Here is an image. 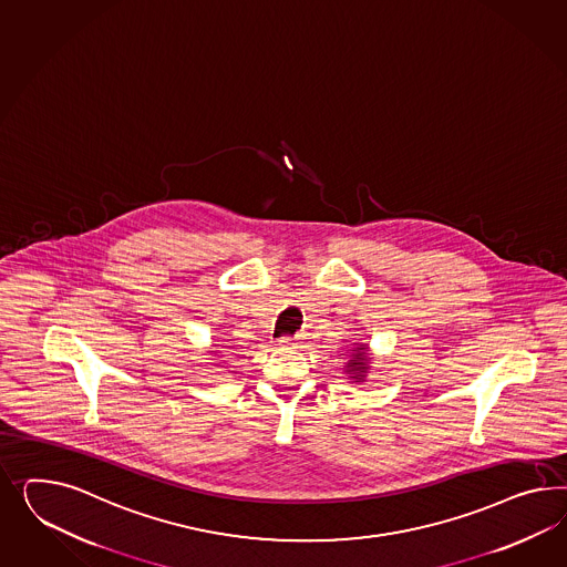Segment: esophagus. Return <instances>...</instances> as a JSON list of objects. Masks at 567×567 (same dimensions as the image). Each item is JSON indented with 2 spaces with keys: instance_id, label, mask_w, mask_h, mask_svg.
I'll return each mask as SVG.
<instances>
[{
  "instance_id": "1",
  "label": "esophagus",
  "mask_w": 567,
  "mask_h": 567,
  "mask_svg": "<svg viewBox=\"0 0 567 567\" xmlns=\"http://www.w3.org/2000/svg\"><path fill=\"white\" fill-rule=\"evenodd\" d=\"M279 343L284 346V348H298V343H300V336H293V338H281Z\"/></svg>"
}]
</instances>
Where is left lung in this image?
I'll list each match as a JSON object with an SVG mask.
<instances>
[{
	"mask_svg": "<svg viewBox=\"0 0 567 567\" xmlns=\"http://www.w3.org/2000/svg\"><path fill=\"white\" fill-rule=\"evenodd\" d=\"M367 371H369V354H367V348H364V346H358V348L352 350V358L348 360L346 372L350 374L352 381L360 383V381H364Z\"/></svg>",
	"mask_w": 567,
	"mask_h": 567,
	"instance_id": "8db88e82",
	"label": "left lung"
}]
</instances>
